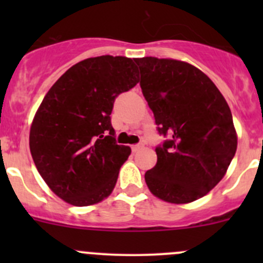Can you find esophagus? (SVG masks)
Masks as SVG:
<instances>
[{
  "mask_svg": "<svg viewBox=\"0 0 263 263\" xmlns=\"http://www.w3.org/2000/svg\"><path fill=\"white\" fill-rule=\"evenodd\" d=\"M142 147H144V145H142V144H136V145H132V151H134V153H137V151H139V150H141Z\"/></svg>",
  "mask_w": 263,
  "mask_h": 263,
  "instance_id": "1",
  "label": "esophagus"
}]
</instances>
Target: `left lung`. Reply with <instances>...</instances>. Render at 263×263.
<instances>
[{
  "mask_svg": "<svg viewBox=\"0 0 263 263\" xmlns=\"http://www.w3.org/2000/svg\"><path fill=\"white\" fill-rule=\"evenodd\" d=\"M135 62L159 134L169 136L155 148L158 161L145 173V182L165 202H193L221 181L237 151L229 105L209 76L193 65L156 57Z\"/></svg>",
  "mask_w": 263,
  "mask_h": 263,
  "instance_id": "left-lung-1",
  "label": "left lung"
}]
</instances>
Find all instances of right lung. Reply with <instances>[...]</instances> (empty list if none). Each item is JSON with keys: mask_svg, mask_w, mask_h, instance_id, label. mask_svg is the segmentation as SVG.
Instances as JSON below:
<instances>
[{"mask_svg": "<svg viewBox=\"0 0 263 263\" xmlns=\"http://www.w3.org/2000/svg\"><path fill=\"white\" fill-rule=\"evenodd\" d=\"M139 82L134 60L86 58L48 90L30 127L29 146L47 185L73 206H90L112 193L129 146L117 145L110 113L115 99Z\"/></svg>", "mask_w": 263, "mask_h": 263, "instance_id": "add662e5", "label": "right lung"}]
</instances>
